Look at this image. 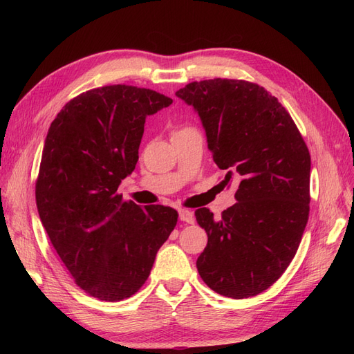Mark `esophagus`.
Masks as SVG:
<instances>
[{
	"mask_svg": "<svg viewBox=\"0 0 354 354\" xmlns=\"http://www.w3.org/2000/svg\"><path fill=\"white\" fill-rule=\"evenodd\" d=\"M178 216H180V220H181V221L189 223V224H194V223H195L194 212L189 211V209H180V211H178Z\"/></svg>",
	"mask_w": 354,
	"mask_h": 354,
	"instance_id": "obj_1",
	"label": "esophagus"
}]
</instances>
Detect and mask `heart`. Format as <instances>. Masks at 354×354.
I'll list each match as a JSON object with an SVG mask.
<instances>
[{"instance_id": "obj_1", "label": "heart", "mask_w": 354, "mask_h": 354, "mask_svg": "<svg viewBox=\"0 0 354 354\" xmlns=\"http://www.w3.org/2000/svg\"><path fill=\"white\" fill-rule=\"evenodd\" d=\"M183 130H185V128H183ZM178 131H180V130H178Z\"/></svg>"}]
</instances>
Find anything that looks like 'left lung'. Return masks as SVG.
<instances>
[{"label": "left lung", "mask_w": 354, "mask_h": 354, "mask_svg": "<svg viewBox=\"0 0 354 354\" xmlns=\"http://www.w3.org/2000/svg\"><path fill=\"white\" fill-rule=\"evenodd\" d=\"M194 106L214 162L239 178L236 203L214 218L195 216L208 234L198 272L212 291L234 299L270 288L301 242L310 211V153L291 115L264 87L205 80L176 93Z\"/></svg>", "instance_id": "8db88e82"}]
</instances>
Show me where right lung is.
<instances>
[{
	"label": "right lung",
	"instance_id": "add662e5",
	"mask_svg": "<svg viewBox=\"0 0 354 354\" xmlns=\"http://www.w3.org/2000/svg\"><path fill=\"white\" fill-rule=\"evenodd\" d=\"M173 99L116 84L81 93L51 122L35 185L37 208L51 245L75 283L102 301L136 294L178 212L140 208L118 194L138 160L147 115Z\"/></svg>",
	"mask_w": 354,
	"mask_h": 354
}]
</instances>
